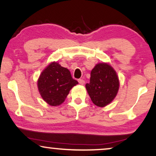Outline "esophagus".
I'll use <instances>...</instances> for the list:
<instances>
[{
	"label": "esophagus",
	"instance_id": "esophagus-1",
	"mask_svg": "<svg viewBox=\"0 0 156 156\" xmlns=\"http://www.w3.org/2000/svg\"><path fill=\"white\" fill-rule=\"evenodd\" d=\"M78 83H79L80 85H83L85 83V80L83 79H78Z\"/></svg>",
	"mask_w": 156,
	"mask_h": 156
}]
</instances>
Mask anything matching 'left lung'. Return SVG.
<instances>
[{
	"mask_svg": "<svg viewBox=\"0 0 156 156\" xmlns=\"http://www.w3.org/2000/svg\"><path fill=\"white\" fill-rule=\"evenodd\" d=\"M119 79L115 70L105 63L97 64L91 72L90 82L86 84L92 103L104 107L112 102L119 89Z\"/></svg>",
	"mask_w": 156,
	"mask_h": 156,
	"instance_id": "8db88e82",
	"label": "left lung"
}]
</instances>
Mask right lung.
Listing matches in <instances>:
<instances>
[{
	"instance_id": "obj_1",
	"label": "right lung",
	"mask_w": 156,
	"mask_h": 156,
	"mask_svg": "<svg viewBox=\"0 0 156 156\" xmlns=\"http://www.w3.org/2000/svg\"><path fill=\"white\" fill-rule=\"evenodd\" d=\"M78 83L72 78L69 69L57 62H52L41 73L37 85L44 101L56 106L65 101L69 90Z\"/></svg>"
}]
</instances>
